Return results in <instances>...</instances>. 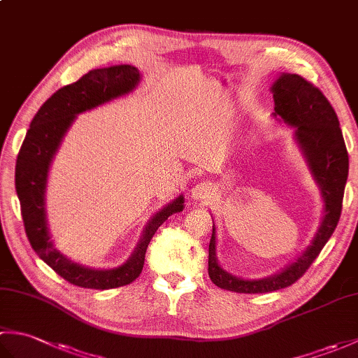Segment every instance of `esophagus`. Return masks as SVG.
Instances as JSON below:
<instances>
[{"instance_id": "34e87169", "label": "esophagus", "mask_w": 358, "mask_h": 358, "mask_svg": "<svg viewBox=\"0 0 358 358\" xmlns=\"http://www.w3.org/2000/svg\"><path fill=\"white\" fill-rule=\"evenodd\" d=\"M212 195H214V187L210 186V183H206V181L195 185L191 189V196L195 200H209Z\"/></svg>"}]
</instances>
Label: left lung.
Returning a JSON list of instances; mask_svg holds the SVG:
<instances>
[{
	"label": "left lung",
	"instance_id": "8db88e82",
	"mask_svg": "<svg viewBox=\"0 0 358 358\" xmlns=\"http://www.w3.org/2000/svg\"><path fill=\"white\" fill-rule=\"evenodd\" d=\"M272 115L295 129V141L305 155L309 171L322 191L324 215L315 237L296 260L275 273L260 280H245L226 272L217 260L215 226L209 243V277L226 291L240 294H266L294 285L306 272L336 231L341 214L349 158L337 113L328 98L313 83L296 73H281L273 83Z\"/></svg>",
	"mask_w": 358,
	"mask_h": 358
}]
</instances>
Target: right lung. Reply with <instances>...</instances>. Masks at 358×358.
<instances>
[{
    "mask_svg": "<svg viewBox=\"0 0 358 358\" xmlns=\"http://www.w3.org/2000/svg\"><path fill=\"white\" fill-rule=\"evenodd\" d=\"M138 81V69L129 64L89 71L78 81L58 89L41 106L30 123L18 152L15 187L30 246L59 277L75 286L112 289L132 283L143 271L146 249L158 227L172 214H177L185 208V196L180 195L158 210L149 220L132 257L113 269H92L75 263L59 252L50 240L44 195L52 158L57 154L64 134L78 113L132 92Z\"/></svg>",
    "mask_w": 358,
    "mask_h": 358,
    "instance_id": "right-lung-1",
    "label": "right lung"
}]
</instances>
